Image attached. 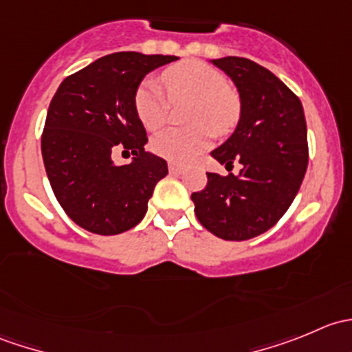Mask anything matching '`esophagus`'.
<instances>
[{
	"label": "esophagus",
	"mask_w": 352,
	"mask_h": 352,
	"mask_svg": "<svg viewBox=\"0 0 352 352\" xmlns=\"http://www.w3.org/2000/svg\"><path fill=\"white\" fill-rule=\"evenodd\" d=\"M168 170L170 173H182V165H179V163L175 162H168Z\"/></svg>",
	"instance_id": "obj_1"
}]
</instances>
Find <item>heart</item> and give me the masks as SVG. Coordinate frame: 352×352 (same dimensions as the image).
<instances>
[{
    "label": "heart",
    "instance_id": "heart-1",
    "mask_svg": "<svg viewBox=\"0 0 352 352\" xmlns=\"http://www.w3.org/2000/svg\"><path fill=\"white\" fill-rule=\"evenodd\" d=\"M162 80L165 91L155 80H146L134 94V109L148 131H156L168 119L170 102L184 104L187 109V122L194 124L187 129H166L151 140V150L170 162H189L204 151L211 143L212 130L218 136L228 134L236 126L242 113L240 98L221 71L201 61H184L166 67Z\"/></svg>",
    "mask_w": 352,
    "mask_h": 352
}]
</instances>
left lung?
<instances>
[{"label":"left lung","instance_id":"obj_1","mask_svg":"<svg viewBox=\"0 0 352 352\" xmlns=\"http://www.w3.org/2000/svg\"><path fill=\"white\" fill-rule=\"evenodd\" d=\"M212 65L236 85L242 113L235 133L211 156L226 168L242 163V170L208 172L206 187L190 199L208 232L242 242L272 228L296 197L308 166L307 122L300 98L264 66L236 56Z\"/></svg>","mask_w":352,"mask_h":352}]
</instances>
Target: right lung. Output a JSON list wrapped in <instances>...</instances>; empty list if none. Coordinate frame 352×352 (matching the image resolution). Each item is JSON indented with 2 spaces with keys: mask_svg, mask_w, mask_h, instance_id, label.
Instances as JSON below:
<instances>
[{
  "mask_svg": "<svg viewBox=\"0 0 352 352\" xmlns=\"http://www.w3.org/2000/svg\"><path fill=\"white\" fill-rule=\"evenodd\" d=\"M177 56L113 52L69 74L49 105L42 158L52 192L81 228L117 235L144 218L166 162L144 151L146 129L134 109L141 80ZM116 149L133 153L129 166L113 163Z\"/></svg>",
  "mask_w": 352,
  "mask_h": 352,
  "instance_id": "add662e5",
  "label": "right lung"
}]
</instances>
